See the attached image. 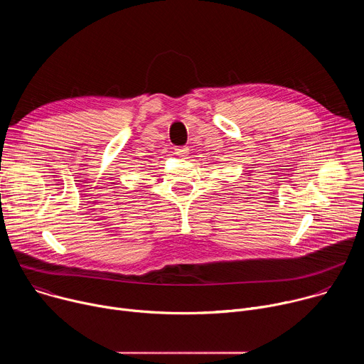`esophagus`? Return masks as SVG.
<instances>
[{
    "label": "esophagus",
    "instance_id": "esophagus-1",
    "mask_svg": "<svg viewBox=\"0 0 364 364\" xmlns=\"http://www.w3.org/2000/svg\"><path fill=\"white\" fill-rule=\"evenodd\" d=\"M187 152H188V149L186 146H176L174 148V154L178 155V157H186Z\"/></svg>",
    "mask_w": 364,
    "mask_h": 364
}]
</instances>
